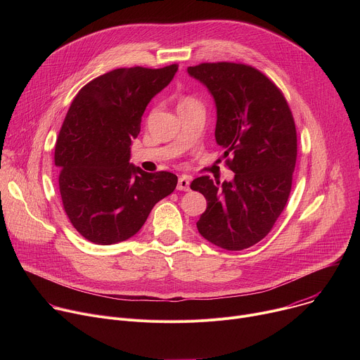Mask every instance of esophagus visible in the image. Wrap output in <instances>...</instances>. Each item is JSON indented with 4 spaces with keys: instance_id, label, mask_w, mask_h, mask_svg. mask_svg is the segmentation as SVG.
Here are the masks:
<instances>
[{
    "instance_id": "34e87169",
    "label": "esophagus",
    "mask_w": 360,
    "mask_h": 360,
    "mask_svg": "<svg viewBox=\"0 0 360 360\" xmlns=\"http://www.w3.org/2000/svg\"><path fill=\"white\" fill-rule=\"evenodd\" d=\"M191 176L188 175H181L178 179V189L179 191H189L191 189Z\"/></svg>"
}]
</instances>
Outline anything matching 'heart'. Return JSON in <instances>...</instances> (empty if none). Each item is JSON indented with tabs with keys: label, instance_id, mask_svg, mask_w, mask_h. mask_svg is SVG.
I'll use <instances>...</instances> for the list:
<instances>
[{
	"label": "heart",
	"instance_id": "b5f03b06",
	"mask_svg": "<svg viewBox=\"0 0 360 360\" xmlns=\"http://www.w3.org/2000/svg\"><path fill=\"white\" fill-rule=\"evenodd\" d=\"M195 104H199L198 99L192 95H182L179 98V102H178V110L179 108H185V107H191V105H195Z\"/></svg>",
	"mask_w": 360,
	"mask_h": 360
}]
</instances>
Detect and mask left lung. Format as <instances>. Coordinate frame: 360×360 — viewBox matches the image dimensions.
Masks as SVG:
<instances>
[{
  "label": "left lung",
  "instance_id": "left-lung-1",
  "mask_svg": "<svg viewBox=\"0 0 360 360\" xmlns=\"http://www.w3.org/2000/svg\"><path fill=\"white\" fill-rule=\"evenodd\" d=\"M188 72L215 98V138L235 172L232 182L192 181L191 189L207 198L196 226L214 245L242 250L262 240L286 207L297 157L293 115L282 91L255 67L202 63Z\"/></svg>",
  "mask_w": 360,
  "mask_h": 360
}]
</instances>
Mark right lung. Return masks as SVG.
I'll return each mask as SVG.
<instances>
[{
    "label": "right lung",
    "instance_id": "obj_1",
    "mask_svg": "<svg viewBox=\"0 0 360 360\" xmlns=\"http://www.w3.org/2000/svg\"><path fill=\"white\" fill-rule=\"evenodd\" d=\"M178 71L117 68L84 85L60 129L54 161L64 211L89 242L112 245L134 236L150 210L174 192L178 176L129 164L148 102Z\"/></svg>",
    "mask_w": 360,
    "mask_h": 360
}]
</instances>
